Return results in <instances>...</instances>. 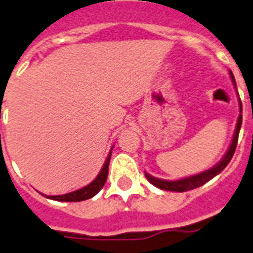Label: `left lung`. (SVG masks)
Returning a JSON list of instances; mask_svg holds the SVG:
<instances>
[{
    "mask_svg": "<svg viewBox=\"0 0 253 253\" xmlns=\"http://www.w3.org/2000/svg\"><path fill=\"white\" fill-rule=\"evenodd\" d=\"M230 78H232L233 84L236 85V80H234V76H233L232 72H230ZM239 112H241V114H239L238 121H237L236 131H234V136H233V140L232 142H230L229 149H228V151L223 157V159H221L216 166L208 169V170H205V172L199 173V174L196 175H191V177H187V178L178 179V181H166V179L155 178V177H153V175L145 173L148 181L150 182L151 184H154L155 187L160 188V190L184 192V191H190V190H193V188L200 187V186H203V184H205L206 182H209L210 179L214 178L215 175H218L219 173H220L221 170H223L228 164H229L230 159H232L233 157V154H234V151H236L237 142H238L239 129H241V126H242V102H241V99H239Z\"/></svg>",
    "mask_w": 253,
    "mask_h": 253,
    "instance_id": "left-lung-1",
    "label": "left lung"
}]
</instances>
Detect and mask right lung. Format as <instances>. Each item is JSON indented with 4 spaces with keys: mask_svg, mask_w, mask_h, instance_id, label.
<instances>
[{
    "mask_svg": "<svg viewBox=\"0 0 253 253\" xmlns=\"http://www.w3.org/2000/svg\"><path fill=\"white\" fill-rule=\"evenodd\" d=\"M111 154L112 151L109 153L107 160H105L104 166H103L99 174L96 175V178L94 179L91 183H89L87 186H85V187L80 188V190L74 191V192L65 193V195H58V196H47L48 199L56 200V201H69V203H76V201H84V200L91 199L93 196H95L96 193L102 190L105 181H107V177H108V167H109V160H111Z\"/></svg>",
    "mask_w": 253,
    "mask_h": 253,
    "instance_id": "1",
    "label": "right lung"
}]
</instances>
